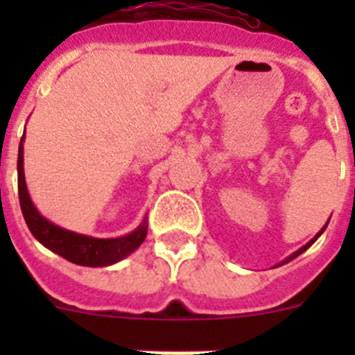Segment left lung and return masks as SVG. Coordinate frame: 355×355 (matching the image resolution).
Wrapping results in <instances>:
<instances>
[{"instance_id": "obj_1", "label": "left lung", "mask_w": 355, "mask_h": 355, "mask_svg": "<svg viewBox=\"0 0 355 355\" xmlns=\"http://www.w3.org/2000/svg\"><path fill=\"white\" fill-rule=\"evenodd\" d=\"M327 224H329V222H327ZM327 224H325V225H324V227L320 229V233H318V234H316V236H315V238H313V240H311V241H307L306 245H304V247H300V249H299V250H297V252H293V254H291L290 258H286V259H284V261H283V263H281V265H284V263L291 261V259H295V258H297V256H300V254H302V252H304V250H306V249H309V247H311V245H313V243H315V241H316V238H318V236H320V234L324 233V231H325V227H327Z\"/></svg>"}]
</instances>
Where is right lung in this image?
<instances>
[{
  "label": "right lung",
  "instance_id": "1",
  "mask_svg": "<svg viewBox=\"0 0 355 355\" xmlns=\"http://www.w3.org/2000/svg\"><path fill=\"white\" fill-rule=\"evenodd\" d=\"M24 135L19 144V156H17V184H19V202L23 209V216L26 220L28 229L31 234L48 247L49 250L56 252L58 256L65 258L67 261L76 263L81 266H108L121 261L122 258L130 256L133 250L142 245L147 234V222L144 218L142 224L135 229L133 233L121 238H92L87 234L72 233L64 227H58L48 218H44L37 208L33 206L28 193L26 181H24V167H23V155H24Z\"/></svg>",
  "mask_w": 355,
  "mask_h": 355
}]
</instances>
